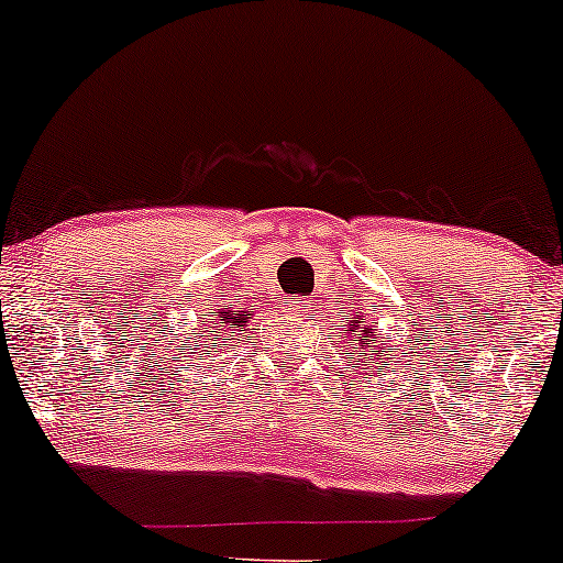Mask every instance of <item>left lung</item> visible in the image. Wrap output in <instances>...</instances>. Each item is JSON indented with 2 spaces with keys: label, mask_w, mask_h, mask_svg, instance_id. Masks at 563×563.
<instances>
[{
  "label": "left lung",
  "mask_w": 563,
  "mask_h": 563,
  "mask_svg": "<svg viewBox=\"0 0 563 563\" xmlns=\"http://www.w3.org/2000/svg\"><path fill=\"white\" fill-rule=\"evenodd\" d=\"M344 339V357H352V367H358L360 364H365V368L360 371H380L384 373V346L378 344V336H376V329H371V325L365 323V318H357V321H350L346 323V329L339 331ZM367 376V373H365ZM386 376V373H384Z\"/></svg>",
  "instance_id": "8db88e82"
}]
</instances>
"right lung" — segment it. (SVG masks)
<instances>
[{"instance_id": "1", "label": "right lung", "mask_w": 563, "mask_h": 563, "mask_svg": "<svg viewBox=\"0 0 563 563\" xmlns=\"http://www.w3.org/2000/svg\"><path fill=\"white\" fill-rule=\"evenodd\" d=\"M247 318H250V310H219L217 316H211L206 321V331L203 336H198V342H206V355H211V352H219V346L224 344L227 336H234L240 331V325H247Z\"/></svg>"}]
</instances>
